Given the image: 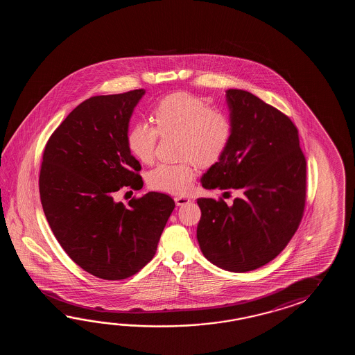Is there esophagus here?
Returning <instances> with one entry per match:
<instances>
[{
    "label": "esophagus",
    "mask_w": 355,
    "mask_h": 355,
    "mask_svg": "<svg viewBox=\"0 0 355 355\" xmlns=\"http://www.w3.org/2000/svg\"><path fill=\"white\" fill-rule=\"evenodd\" d=\"M174 200L176 205H185V204H188L190 202L188 196H175Z\"/></svg>",
    "instance_id": "obj_1"
}]
</instances>
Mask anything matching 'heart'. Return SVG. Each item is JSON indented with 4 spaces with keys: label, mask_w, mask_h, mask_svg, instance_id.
Instances as JSON below:
<instances>
[{
    "label": "heart",
    "mask_w": 355,
    "mask_h": 355,
    "mask_svg": "<svg viewBox=\"0 0 355 355\" xmlns=\"http://www.w3.org/2000/svg\"><path fill=\"white\" fill-rule=\"evenodd\" d=\"M157 129L146 121H137L129 130V151L136 159L150 164L155 159L161 135H180V156L191 157L202 166L216 164L226 152L232 137L228 114L209 107L207 100L189 92H175L162 98L155 107ZM196 164L185 159L180 164H159L147 176L150 187L171 194H184L196 179Z\"/></svg>",
    "instance_id": "b5f03b06"
}]
</instances>
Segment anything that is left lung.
I'll list each match as a JSON object with an SVG mask.
<instances>
[{"mask_svg":"<svg viewBox=\"0 0 355 355\" xmlns=\"http://www.w3.org/2000/svg\"><path fill=\"white\" fill-rule=\"evenodd\" d=\"M226 103L232 137L200 182L205 189H234L242 196L231 205L196 199L202 211L196 239L211 264L228 272H251L278 257L300 226L306 159L287 115L239 89L226 91Z\"/></svg>","mask_w":355,"mask_h":355,"instance_id":"left-lung-1","label":"left lung"}]
</instances>
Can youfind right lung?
Instances as JSON below:
<instances>
[{"label":"right lung","instance_id":"add662e5","mask_svg":"<svg viewBox=\"0 0 355 355\" xmlns=\"http://www.w3.org/2000/svg\"><path fill=\"white\" fill-rule=\"evenodd\" d=\"M146 90L87 98L49 138L39 176L40 200L60 246L85 272L125 279L155 257L173 213L171 196L150 191L125 207L123 187L142 189L129 151V121Z\"/></svg>","mask_w":355,"mask_h":355}]
</instances>
